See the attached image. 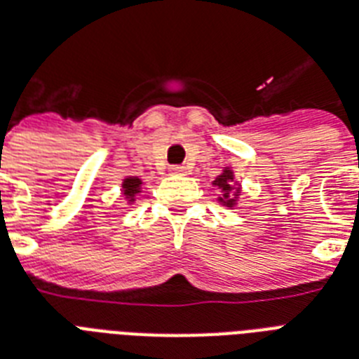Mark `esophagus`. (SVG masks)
Masks as SVG:
<instances>
[{"instance_id":"obj_1","label":"esophagus","mask_w":359,"mask_h":359,"mask_svg":"<svg viewBox=\"0 0 359 359\" xmlns=\"http://www.w3.org/2000/svg\"><path fill=\"white\" fill-rule=\"evenodd\" d=\"M170 174H174V176H183V174H185V168L180 167V165H174V167H170Z\"/></svg>"}]
</instances>
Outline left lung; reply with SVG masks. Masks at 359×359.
Returning a JSON list of instances; mask_svg holds the SVG:
<instances>
[{
    "mask_svg": "<svg viewBox=\"0 0 359 359\" xmlns=\"http://www.w3.org/2000/svg\"><path fill=\"white\" fill-rule=\"evenodd\" d=\"M212 185L220 191V196H218V201H220L224 207H236V201L240 198V183L235 180V172L231 170V167H224L220 176H216V180L212 182Z\"/></svg>",
    "mask_w": 359,
    "mask_h": 359,
    "instance_id": "1",
    "label": "left lung"
}]
</instances>
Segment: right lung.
<instances>
[{"label":"right lung","instance_id":"obj_1","mask_svg":"<svg viewBox=\"0 0 359 359\" xmlns=\"http://www.w3.org/2000/svg\"><path fill=\"white\" fill-rule=\"evenodd\" d=\"M141 189H143V180L141 177L126 176L123 180V189H121V192H123L124 200L128 201V203H133L135 196L141 194Z\"/></svg>","mask_w":359,"mask_h":359}]
</instances>
